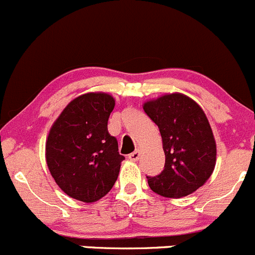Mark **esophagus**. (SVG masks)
Segmentation results:
<instances>
[{
	"instance_id": "esophagus-1",
	"label": "esophagus",
	"mask_w": 255,
	"mask_h": 255,
	"mask_svg": "<svg viewBox=\"0 0 255 255\" xmlns=\"http://www.w3.org/2000/svg\"><path fill=\"white\" fill-rule=\"evenodd\" d=\"M139 157H140V150L139 149H135L134 152L130 153L129 157H128V158H129L130 160H134V162H135V160L139 159Z\"/></svg>"
}]
</instances>
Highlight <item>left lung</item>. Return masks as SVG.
Listing matches in <instances>:
<instances>
[{
    "label": "left lung",
    "mask_w": 255,
    "mask_h": 255,
    "mask_svg": "<svg viewBox=\"0 0 255 255\" xmlns=\"http://www.w3.org/2000/svg\"><path fill=\"white\" fill-rule=\"evenodd\" d=\"M145 115L158 126L165 154L159 174L147 175L155 193L182 198L207 182L216 165V140L202 108L179 95L163 96L143 106Z\"/></svg>",
    "instance_id": "obj_1"
}]
</instances>
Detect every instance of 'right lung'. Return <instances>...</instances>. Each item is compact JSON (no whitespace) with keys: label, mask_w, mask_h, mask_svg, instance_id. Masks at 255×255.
<instances>
[{"label":"right lung","mask_w":255,"mask_h":255,"mask_svg":"<svg viewBox=\"0 0 255 255\" xmlns=\"http://www.w3.org/2000/svg\"><path fill=\"white\" fill-rule=\"evenodd\" d=\"M115 100L107 93H87L73 100L49 130L46 160L63 192L86 203L112 189L125 159L107 125Z\"/></svg>","instance_id":"add662e5"}]
</instances>
